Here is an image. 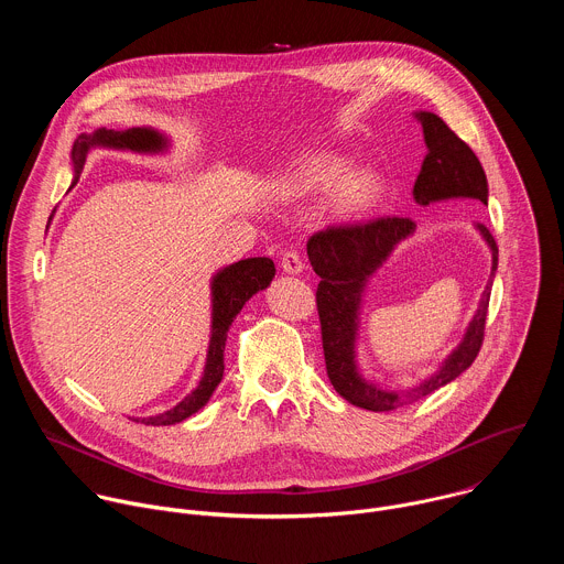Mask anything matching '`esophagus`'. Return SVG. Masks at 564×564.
Here are the masks:
<instances>
[{
  "instance_id": "obj_1",
  "label": "esophagus",
  "mask_w": 564,
  "mask_h": 564,
  "mask_svg": "<svg viewBox=\"0 0 564 564\" xmlns=\"http://www.w3.org/2000/svg\"><path fill=\"white\" fill-rule=\"evenodd\" d=\"M281 268H283L285 274H299V272H303V261H301L299 252H296V250L283 252V257H281Z\"/></svg>"
}]
</instances>
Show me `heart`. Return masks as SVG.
<instances>
[{"label": "heart", "mask_w": 564, "mask_h": 564, "mask_svg": "<svg viewBox=\"0 0 564 564\" xmlns=\"http://www.w3.org/2000/svg\"><path fill=\"white\" fill-rule=\"evenodd\" d=\"M344 160L335 153H312L294 165L279 187L290 196H316L335 189L333 209L341 218H359L375 209L381 198L379 178L368 172H350Z\"/></svg>", "instance_id": "b5f03b06"}]
</instances>
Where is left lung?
<instances>
[{
  "instance_id": "obj_1",
  "label": "left lung",
  "mask_w": 564,
  "mask_h": 564,
  "mask_svg": "<svg viewBox=\"0 0 564 564\" xmlns=\"http://www.w3.org/2000/svg\"><path fill=\"white\" fill-rule=\"evenodd\" d=\"M415 118L424 129V142L429 149L413 187L415 203L431 205L455 198L487 205V174L481 170L473 149L457 138L440 116L417 111ZM475 229L487 240L494 261L491 276L485 292H481L477 312L470 318L464 339L444 359L440 370L406 390H386L379 383L368 381L359 372L355 348L361 296L368 279L383 265L401 240L415 231V223L411 218L383 216L364 225L328 227L324 231H316L307 240L310 265L321 276L316 288V310L321 321V339H324L326 370L335 390L352 406L381 413L413 404V401L459 377L475 361L481 341H485L491 285L498 270L496 238L487 225L477 223Z\"/></svg>"
}]
</instances>
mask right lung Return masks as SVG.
<instances>
[{
	"mask_svg": "<svg viewBox=\"0 0 564 564\" xmlns=\"http://www.w3.org/2000/svg\"><path fill=\"white\" fill-rule=\"evenodd\" d=\"M94 147H109V149H129L138 153H160L170 147V140L151 129V127H131L124 131H113V129H96L94 133H83L73 142L70 160H73V170L75 178L70 187L77 183V174L83 172L87 153ZM274 263L268 257H254V259H243L238 263H231L223 270H218L212 279V335H209V346H207V359L203 368V377L198 386L183 399L178 404L165 413L153 415V417H135L133 422H142L147 426H172L178 424L194 413H198L216 390V386L223 379V352H225V341H227V330L231 326V321L236 314L243 310V305L261 290H265L272 279H274Z\"/></svg>",
	"mask_w": 564,
	"mask_h": 564,
	"instance_id": "add662e5",
	"label": "right lung"
}]
</instances>
